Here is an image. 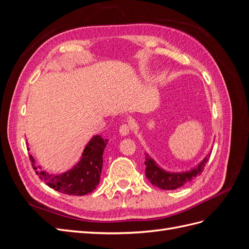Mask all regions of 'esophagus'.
Here are the masks:
<instances>
[{
    "label": "esophagus",
    "mask_w": 249,
    "mask_h": 249,
    "mask_svg": "<svg viewBox=\"0 0 249 249\" xmlns=\"http://www.w3.org/2000/svg\"><path fill=\"white\" fill-rule=\"evenodd\" d=\"M131 132V126L127 124H123L119 126V133L123 135V136H125V135H129Z\"/></svg>",
    "instance_id": "1"
}]
</instances>
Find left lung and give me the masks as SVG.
I'll use <instances>...</instances> for the list:
<instances>
[{"label":"left lung","instance_id":"left-lung-1","mask_svg":"<svg viewBox=\"0 0 249 249\" xmlns=\"http://www.w3.org/2000/svg\"><path fill=\"white\" fill-rule=\"evenodd\" d=\"M209 154L196 168L182 173H170L158 167L153 159L145 155V176L154 186L163 190H175L199 177L210 159Z\"/></svg>","mask_w":249,"mask_h":249}]
</instances>
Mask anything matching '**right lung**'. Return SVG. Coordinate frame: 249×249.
<instances>
[{
	"label": "right lung",
	"instance_id": "1",
	"mask_svg": "<svg viewBox=\"0 0 249 249\" xmlns=\"http://www.w3.org/2000/svg\"><path fill=\"white\" fill-rule=\"evenodd\" d=\"M107 143V139L96 135L85 147L80 162L71 170L63 175L52 176L44 171H37V167L33 166V164L32 166L39 178L54 190L64 194L82 196L92 192L100 183L103 153ZM30 161L34 162L32 156H30Z\"/></svg>",
	"mask_w": 249,
	"mask_h": 249
}]
</instances>
